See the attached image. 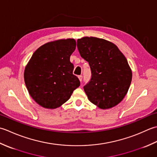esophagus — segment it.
<instances>
[{
    "instance_id": "1",
    "label": "esophagus",
    "mask_w": 157,
    "mask_h": 157,
    "mask_svg": "<svg viewBox=\"0 0 157 157\" xmlns=\"http://www.w3.org/2000/svg\"><path fill=\"white\" fill-rule=\"evenodd\" d=\"M78 77L79 81L81 82V81H82V75H80V76H78Z\"/></svg>"
}]
</instances>
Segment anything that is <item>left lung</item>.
Instances as JSON below:
<instances>
[{
	"label": "left lung",
	"mask_w": 157,
	"mask_h": 157,
	"mask_svg": "<svg viewBox=\"0 0 157 157\" xmlns=\"http://www.w3.org/2000/svg\"><path fill=\"white\" fill-rule=\"evenodd\" d=\"M77 47L91 71L90 81L83 87L89 100L104 110L119 104L132 79L126 57L116 44L103 38L82 37L77 40Z\"/></svg>",
	"instance_id": "8db88e82"
}]
</instances>
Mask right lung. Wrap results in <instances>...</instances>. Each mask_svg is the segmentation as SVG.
<instances>
[{"label": "right lung", "mask_w": 157, "mask_h": 157, "mask_svg": "<svg viewBox=\"0 0 157 157\" xmlns=\"http://www.w3.org/2000/svg\"><path fill=\"white\" fill-rule=\"evenodd\" d=\"M75 49V39H59L44 44L32 56L24 70V81L30 96L40 106H61L80 86L70 61Z\"/></svg>", "instance_id": "right-lung-1"}]
</instances>
